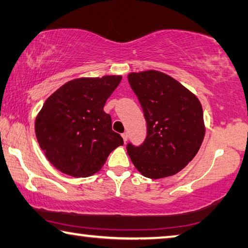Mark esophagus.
<instances>
[{
	"instance_id": "34e87169",
	"label": "esophagus",
	"mask_w": 248,
	"mask_h": 248,
	"mask_svg": "<svg viewBox=\"0 0 248 248\" xmlns=\"http://www.w3.org/2000/svg\"><path fill=\"white\" fill-rule=\"evenodd\" d=\"M121 137H123V139H124V142H127V140H128V133H127V132H124L123 135H121Z\"/></svg>"
}]
</instances>
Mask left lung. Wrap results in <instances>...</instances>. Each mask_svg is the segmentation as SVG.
Returning <instances> with one entry per match:
<instances>
[{
  "label": "left lung",
  "instance_id": "left-lung-1",
  "mask_svg": "<svg viewBox=\"0 0 248 248\" xmlns=\"http://www.w3.org/2000/svg\"><path fill=\"white\" fill-rule=\"evenodd\" d=\"M128 80L147 121L142 144H127L141 174L161 179L178 173L194 158L205 135L203 109L194 93L158 70L130 73Z\"/></svg>",
  "mask_w": 248,
  "mask_h": 248
}]
</instances>
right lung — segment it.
<instances>
[{
    "label": "right lung",
    "mask_w": 248,
    "mask_h": 248,
    "mask_svg": "<svg viewBox=\"0 0 248 248\" xmlns=\"http://www.w3.org/2000/svg\"><path fill=\"white\" fill-rule=\"evenodd\" d=\"M121 76L73 79L47 98L35 133L47 160L65 174L85 178L104 166L124 140L112 130L104 106Z\"/></svg>",
    "instance_id": "right-lung-1"
}]
</instances>
